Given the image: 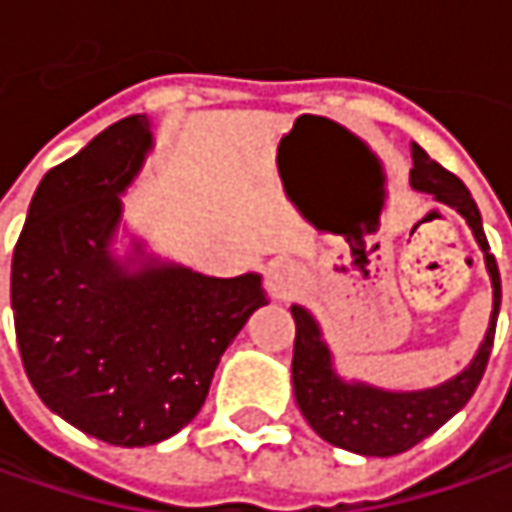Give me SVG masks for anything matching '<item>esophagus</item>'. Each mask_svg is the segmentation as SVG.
Instances as JSON below:
<instances>
[{
	"mask_svg": "<svg viewBox=\"0 0 512 512\" xmlns=\"http://www.w3.org/2000/svg\"><path fill=\"white\" fill-rule=\"evenodd\" d=\"M300 289V274L297 269L286 263V260H277L269 266V272H266V291H269V297L274 300H289L294 297Z\"/></svg>",
	"mask_w": 512,
	"mask_h": 512,
	"instance_id": "obj_1",
	"label": "esophagus"
}]
</instances>
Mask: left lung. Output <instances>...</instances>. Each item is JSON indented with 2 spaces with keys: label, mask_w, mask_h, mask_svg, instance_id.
<instances>
[{
  "label": "left lung",
  "mask_w": 512,
  "mask_h": 512,
  "mask_svg": "<svg viewBox=\"0 0 512 512\" xmlns=\"http://www.w3.org/2000/svg\"><path fill=\"white\" fill-rule=\"evenodd\" d=\"M411 186L416 192H428L433 201L456 209L470 226L473 238L485 255L490 286H493V311L487 323L485 340L465 371L445 379L442 385L422 391H388L360 379H343L334 368V354L323 340L320 323L303 306H291V317L297 326L294 357H291V382L294 399L306 422L337 448L360 453V456H397L439 431L450 416L459 414L482 382L490 348L496 337V320L502 306V277L496 257L490 255L479 206L470 198L467 186L428 158L419 144H411Z\"/></svg>",
  "instance_id": "left-lung-1"
}]
</instances>
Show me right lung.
Wrapping results in <instances>:
<instances>
[{
  "instance_id": "obj_1",
  "label": "right lung",
  "mask_w": 512,
  "mask_h": 512,
  "mask_svg": "<svg viewBox=\"0 0 512 512\" xmlns=\"http://www.w3.org/2000/svg\"><path fill=\"white\" fill-rule=\"evenodd\" d=\"M150 150V118L130 115L50 169L10 266L30 385L53 414L118 448L189 425L223 351L266 306L257 272L206 277L135 238L130 255H113L121 195Z\"/></svg>"
}]
</instances>
